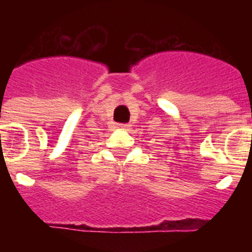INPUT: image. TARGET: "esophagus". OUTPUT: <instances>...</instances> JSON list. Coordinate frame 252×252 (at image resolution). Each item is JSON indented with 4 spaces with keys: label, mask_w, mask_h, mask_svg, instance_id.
<instances>
[{
    "label": "esophagus",
    "mask_w": 252,
    "mask_h": 252,
    "mask_svg": "<svg viewBox=\"0 0 252 252\" xmlns=\"http://www.w3.org/2000/svg\"><path fill=\"white\" fill-rule=\"evenodd\" d=\"M117 128H119V130H127V128H128V125L117 124Z\"/></svg>",
    "instance_id": "obj_1"
}]
</instances>
